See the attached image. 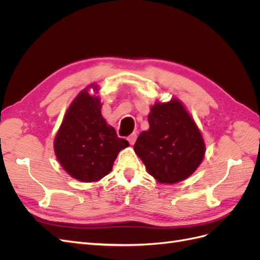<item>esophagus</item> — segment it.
I'll use <instances>...</instances> for the list:
<instances>
[{"label": "esophagus", "mask_w": 260, "mask_h": 260, "mask_svg": "<svg viewBox=\"0 0 260 260\" xmlns=\"http://www.w3.org/2000/svg\"><path fill=\"white\" fill-rule=\"evenodd\" d=\"M127 140L129 141V143L131 144V145H133L136 143V140H137V133L135 132V133H132V135H130L128 138H127Z\"/></svg>", "instance_id": "1"}]
</instances>
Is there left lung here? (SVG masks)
Listing matches in <instances>:
<instances>
[{
    "mask_svg": "<svg viewBox=\"0 0 260 260\" xmlns=\"http://www.w3.org/2000/svg\"><path fill=\"white\" fill-rule=\"evenodd\" d=\"M149 128L142 131L135 152L157 182L175 184L192 176L205 157L203 135L184 104L177 98L151 107Z\"/></svg>",
    "mask_w": 260,
    "mask_h": 260,
    "instance_id": "left-lung-1",
    "label": "left lung"
}]
</instances>
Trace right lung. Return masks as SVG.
Here are the masks:
<instances>
[{"mask_svg":"<svg viewBox=\"0 0 260 260\" xmlns=\"http://www.w3.org/2000/svg\"><path fill=\"white\" fill-rule=\"evenodd\" d=\"M99 91L100 86L92 83L78 93L54 139L55 156L62 169L85 183L98 182L107 176L118 153L129 146L102 116Z\"/></svg>","mask_w":260,"mask_h":260,"instance_id":"add662e5","label":"right lung"}]
</instances>
